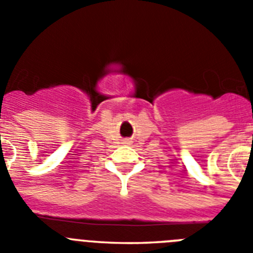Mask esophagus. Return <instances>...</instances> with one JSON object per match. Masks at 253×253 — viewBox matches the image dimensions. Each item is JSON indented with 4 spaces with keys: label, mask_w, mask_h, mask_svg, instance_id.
Here are the masks:
<instances>
[{
    "label": "esophagus",
    "mask_w": 253,
    "mask_h": 253,
    "mask_svg": "<svg viewBox=\"0 0 253 253\" xmlns=\"http://www.w3.org/2000/svg\"><path fill=\"white\" fill-rule=\"evenodd\" d=\"M124 142H125V143H126V144H128V143H129V142H130V140H124Z\"/></svg>",
    "instance_id": "obj_1"
}]
</instances>
